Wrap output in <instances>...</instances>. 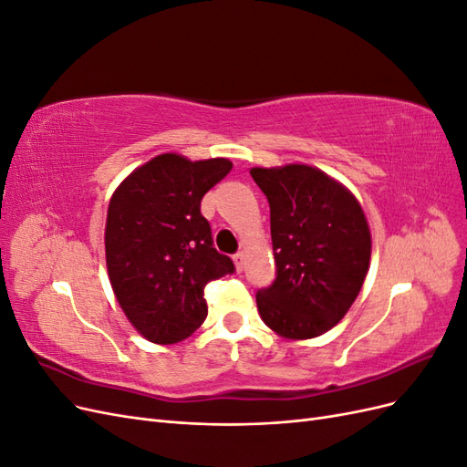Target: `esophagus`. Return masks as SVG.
<instances>
[{
	"mask_svg": "<svg viewBox=\"0 0 467 467\" xmlns=\"http://www.w3.org/2000/svg\"><path fill=\"white\" fill-rule=\"evenodd\" d=\"M234 263H235V268H237V271L242 273V271H244V266H245V255H244L242 251L235 253V255H234Z\"/></svg>",
	"mask_w": 467,
	"mask_h": 467,
	"instance_id": "obj_1",
	"label": "esophagus"
}]
</instances>
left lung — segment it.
Returning a JSON list of instances; mask_svg holds the SVG:
<instances>
[{"label":"left lung","instance_id":"1","mask_svg":"<svg viewBox=\"0 0 467 467\" xmlns=\"http://www.w3.org/2000/svg\"><path fill=\"white\" fill-rule=\"evenodd\" d=\"M271 206L276 278L257 292L263 321L314 338L345 317L368 273L372 239L358 201L309 165L251 169Z\"/></svg>","mask_w":467,"mask_h":467}]
</instances>
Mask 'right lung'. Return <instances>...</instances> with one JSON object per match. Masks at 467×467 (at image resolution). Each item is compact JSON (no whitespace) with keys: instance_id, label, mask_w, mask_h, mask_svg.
<instances>
[{"instance_id":"obj_1","label":"right lung","mask_w":467,"mask_h":467,"mask_svg":"<svg viewBox=\"0 0 467 467\" xmlns=\"http://www.w3.org/2000/svg\"><path fill=\"white\" fill-rule=\"evenodd\" d=\"M232 171L216 158L189 161L163 153L138 167L115 191L107 212L105 253L112 290L148 341L171 345L201 327L204 286L235 271L216 251L202 196Z\"/></svg>"}]
</instances>
